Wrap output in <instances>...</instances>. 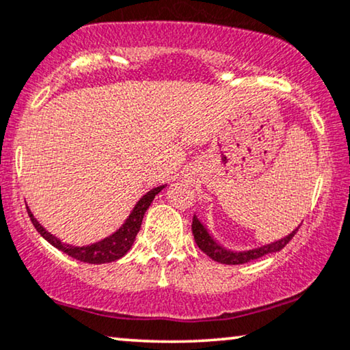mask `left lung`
<instances>
[{
    "mask_svg": "<svg viewBox=\"0 0 350 350\" xmlns=\"http://www.w3.org/2000/svg\"><path fill=\"white\" fill-rule=\"evenodd\" d=\"M297 229H299V227H297ZM297 229L293 230L291 234H288L286 237H283V239L272 241V243H269V245L259 246V248H253L248 251H230V250H226L224 246L219 245L217 241L214 240L211 235H209L206 227H204L203 224L198 221L197 216H193V221H192V234H193L195 243H197L198 248L202 250L204 254L209 256L213 260H216V262L229 264V265L246 264V262H251V260H254V259L262 258V256H265V254L277 253V251L285 248L288 241L295 237Z\"/></svg>",
    "mask_w": 350,
    "mask_h": 350,
    "instance_id": "obj_1",
    "label": "left lung"
}]
</instances>
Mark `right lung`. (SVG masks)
I'll use <instances>...</instances> for the list:
<instances>
[{"instance_id":"obj_1","label":"right lung","mask_w":350,"mask_h":350,"mask_svg":"<svg viewBox=\"0 0 350 350\" xmlns=\"http://www.w3.org/2000/svg\"><path fill=\"white\" fill-rule=\"evenodd\" d=\"M165 187L166 185H160V187L148 190V192L136 203V206L133 208L131 214H129L128 219L124 221V224L118 230L113 232V234L109 237H105V239H102L100 241H96V243H91L86 246H73V245L64 243V241H60L57 237L46 230L44 227L36 221V217L31 214L29 206H27V211H29L31 224H33L35 229L40 232V235L43 237L46 241H49L51 245L55 246V248L62 251V253L68 254L70 258L77 260H81V262L105 264V262H111V260L123 258V256L131 250L134 240H136L137 232L141 230L144 214H146L148 206H150V203L153 202V198H155V195L160 193Z\"/></svg>"}]
</instances>
